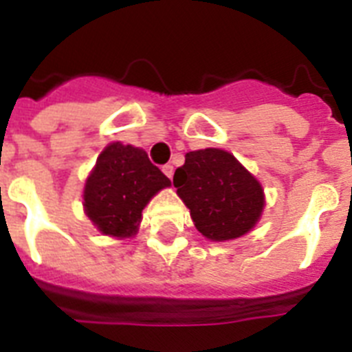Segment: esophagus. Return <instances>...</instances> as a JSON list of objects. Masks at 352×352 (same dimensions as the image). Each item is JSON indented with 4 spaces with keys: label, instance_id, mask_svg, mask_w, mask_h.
<instances>
[{
    "label": "esophagus",
    "instance_id": "34e87169",
    "mask_svg": "<svg viewBox=\"0 0 352 352\" xmlns=\"http://www.w3.org/2000/svg\"><path fill=\"white\" fill-rule=\"evenodd\" d=\"M162 170H164V174H166L167 178H173V174H174V167L170 166V164H167V166H164L162 167Z\"/></svg>",
    "mask_w": 352,
    "mask_h": 352
}]
</instances>
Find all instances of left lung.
Instances as JSON below:
<instances>
[{"label":"left lung","mask_w":352,"mask_h":352,"mask_svg":"<svg viewBox=\"0 0 352 352\" xmlns=\"http://www.w3.org/2000/svg\"><path fill=\"white\" fill-rule=\"evenodd\" d=\"M173 183L190 210L195 229L211 241H229L250 232L266 206L259 179L226 149L186 153Z\"/></svg>","instance_id":"left-lung-1"}]
</instances>
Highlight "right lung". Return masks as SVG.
Returning a JSON list of instances; mask_svg holds the SVG:
<instances>
[{"label": "right lung", "instance_id": "1", "mask_svg": "<svg viewBox=\"0 0 352 352\" xmlns=\"http://www.w3.org/2000/svg\"><path fill=\"white\" fill-rule=\"evenodd\" d=\"M170 186L144 149L116 141L104 148L84 183V213L104 236L138 234L146 204Z\"/></svg>", "mask_w": 352, "mask_h": 352}]
</instances>
